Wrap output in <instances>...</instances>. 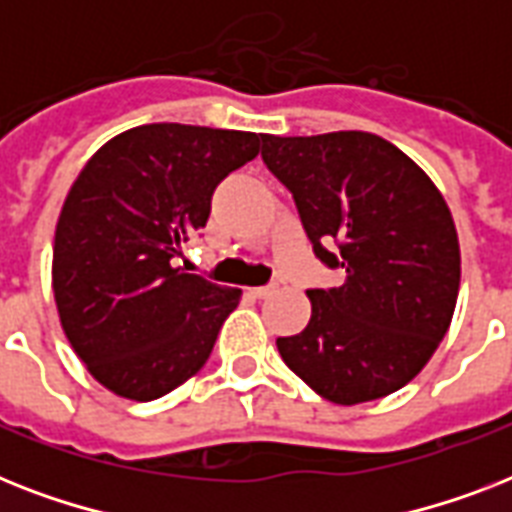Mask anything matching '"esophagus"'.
Segmentation results:
<instances>
[{"instance_id": "esophagus-1", "label": "esophagus", "mask_w": 512, "mask_h": 512, "mask_svg": "<svg viewBox=\"0 0 512 512\" xmlns=\"http://www.w3.org/2000/svg\"><path fill=\"white\" fill-rule=\"evenodd\" d=\"M273 289H276V287H255V289H249V295L257 297V300H263V297L273 295Z\"/></svg>"}]
</instances>
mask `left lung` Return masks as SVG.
I'll use <instances>...</instances> for the list:
<instances>
[{
    "label": "left lung",
    "instance_id": "left-lung-1",
    "mask_svg": "<svg viewBox=\"0 0 512 512\" xmlns=\"http://www.w3.org/2000/svg\"><path fill=\"white\" fill-rule=\"evenodd\" d=\"M260 140L316 257L345 271L342 287L308 289V327L276 340L284 364L332 404L396 393L436 353L457 305L460 241L444 196L372 132Z\"/></svg>",
    "mask_w": 512,
    "mask_h": 512
}]
</instances>
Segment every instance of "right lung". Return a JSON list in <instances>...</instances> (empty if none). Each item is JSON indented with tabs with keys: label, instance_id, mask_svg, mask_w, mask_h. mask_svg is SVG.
<instances>
[{
	"label": "right lung",
	"instance_id": "add662e5",
	"mask_svg": "<svg viewBox=\"0 0 512 512\" xmlns=\"http://www.w3.org/2000/svg\"><path fill=\"white\" fill-rule=\"evenodd\" d=\"M257 151L255 132L143 124L98 148L71 185L52 292L71 348L116 396L154 401L207 364L241 289L175 257L207 225L217 183Z\"/></svg>",
	"mask_w": 512,
	"mask_h": 512
}]
</instances>
